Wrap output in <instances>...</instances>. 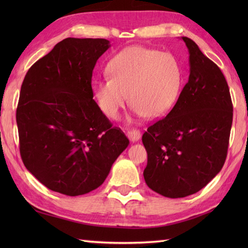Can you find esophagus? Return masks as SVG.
Returning a JSON list of instances; mask_svg holds the SVG:
<instances>
[{
	"instance_id": "1",
	"label": "esophagus",
	"mask_w": 248,
	"mask_h": 248,
	"mask_svg": "<svg viewBox=\"0 0 248 248\" xmlns=\"http://www.w3.org/2000/svg\"><path fill=\"white\" fill-rule=\"evenodd\" d=\"M128 136L130 138V140L133 141V143H134V141H138L140 139V130L139 129H135V128L128 130Z\"/></svg>"
}]
</instances>
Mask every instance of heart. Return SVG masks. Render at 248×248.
<instances>
[{"instance_id": "1", "label": "heart", "mask_w": 248, "mask_h": 248, "mask_svg": "<svg viewBox=\"0 0 248 248\" xmlns=\"http://www.w3.org/2000/svg\"><path fill=\"white\" fill-rule=\"evenodd\" d=\"M109 78L94 81L93 97L109 118L125 103L138 117L160 118L176 103L182 84V68L170 52L133 46L120 51L108 65Z\"/></svg>"}]
</instances>
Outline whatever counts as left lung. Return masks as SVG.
I'll return each instance as SVG.
<instances>
[{
    "instance_id": "obj_1",
    "label": "left lung",
    "mask_w": 248,
    "mask_h": 248,
    "mask_svg": "<svg viewBox=\"0 0 248 248\" xmlns=\"http://www.w3.org/2000/svg\"><path fill=\"white\" fill-rule=\"evenodd\" d=\"M189 77L175 107L143 134L148 155L144 178L168 198L200 191L227 156L233 108L227 81L217 64L187 37Z\"/></svg>"
}]
</instances>
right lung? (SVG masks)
I'll return each instance as SVG.
<instances>
[{"mask_svg": "<svg viewBox=\"0 0 248 248\" xmlns=\"http://www.w3.org/2000/svg\"><path fill=\"white\" fill-rule=\"evenodd\" d=\"M109 46L102 38H66L24 78L16 116L21 159L51 191H93L129 145L93 99V70Z\"/></svg>", "mask_w": 248, "mask_h": 248, "instance_id": "right-lung-1", "label": "right lung"}]
</instances>
